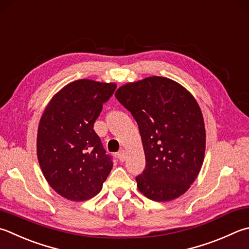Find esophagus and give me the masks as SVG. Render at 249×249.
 I'll list each match as a JSON object with an SVG mask.
<instances>
[{
  "label": "esophagus",
  "instance_id": "obj_1",
  "mask_svg": "<svg viewBox=\"0 0 249 249\" xmlns=\"http://www.w3.org/2000/svg\"><path fill=\"white\" fill-rule=\"evenodd\" d=\"M117 157H118V159H119V161H124L125 160V152L124 151H120L118 154H117Z\"/></svg>",
  "mask_w": 249,
  "mask_h": 249
}]
</instances>
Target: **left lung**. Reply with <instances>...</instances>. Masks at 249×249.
I'll list each match as a JSON object with an SVG mask.
<instances>
[{
  "mask_svg": "<svg viewBox=\"0 0 249 249\" xmlns=\"http://www.w3.org/2000/svg\"><path fill=\"white\" fill-rule=\"evenodd\" d=\"M116 98L139 125L145 169L135 177L147 198L167 201L184 194L204 161L206 132L195 98L179 83L149 77L119 88Z\"/></svg>",
  "mask_w": 249,
  "mask_h": 249,
  "instance_id": "1",
  "label": "left lung"
}]
</instances>
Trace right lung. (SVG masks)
Here are the masks:
<instances>
[{
	"label": "right lung",
	"mask_w": 249,
	"mask_h": 249,
	"mask_svg": "<svg viewBox=\"0 0 249 249\" xmlns=\"http://www.w3.org/2000/svg\"><path fill=\"white\" fill-rule=\"evenodd\" d=\"M116 88L88 79L71 82L52 98L41 117L37 159L46 181L65 198L94 197L109 175L112 157L93 126Z\"/></svg>",
	"instance_id": "add662e5"
}]
</instances>
